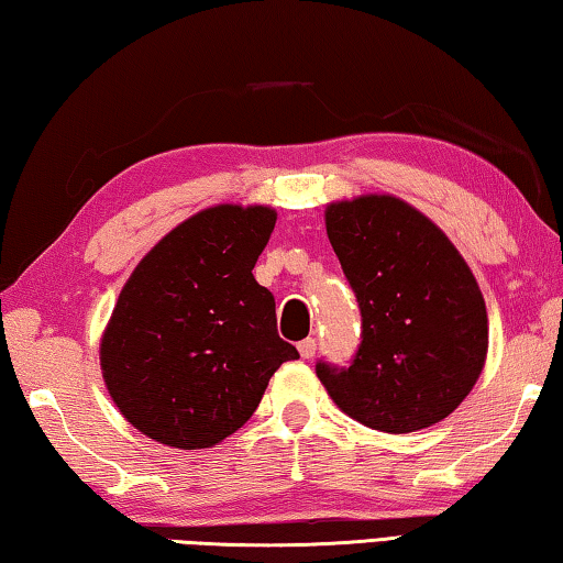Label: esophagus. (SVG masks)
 <instances>
[{
  "label": "esophagus",
  "instance_id": "1",
  "mask_svg": "<svg viewBox=\"0 0 563 563\" xmlns=\"http://www.w3.org/2000/svg\"><path fill=\"white\" fill-rule=\"evenodd\" d=\"M316 350H318L316 338H305L302 342H298V352H300L302 360H310L312 355H316Z\"/></svg>",
  "mask_w": 563,
  "mask_h": 563
}]
</instances>
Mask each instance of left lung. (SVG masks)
<instances>
[{
  "label": "left lung",
  "instance_id": "1",
  "mask_svg": "<svg viewBox=\"0 0 563 563\" xmlns=\"http://www.w3.org/2000/svg\"><path fill=\"white\" fill-rule=\"evenodd\" d=\"M342 273L357 295L362 342L350 367L318 362L342 412L405 434L450 417L489 347L487 305L454 243L415 206L367 194L325 208Z\"/></svg>",
  "mask_w": 563,
  "mask_h": 563
}]
</instances>
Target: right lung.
I'll return each mask as SVG.
<instances>
[{
    "instance_id": "add662e5",
    "label": "right lung",
    "mask_w": 563,
    "mask_h": 563,
    "mask_svg": "<svg viewBox=\"0 0 563 563\" xmlns=\"http://www.w3.org/2000/svg\"><path fill=\"white\" fill-rule=\"evenodd\" d=\"M278 213L218 203L186 218L133 268L101 335V375L148 440L206 450L251 419L298 350L275 330V300L253 278Z\"/></svg>"
}]
</instances>
